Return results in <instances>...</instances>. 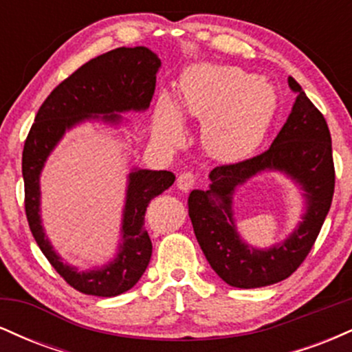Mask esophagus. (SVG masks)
<instances>
[{"label":"esophagus","instance_id":"obj_1","mask_svg":"<svg viewBox=\"0 0 352 352\" xmlns=\"http://www.w3.org/2000/svg\"><path fill=\"white\" fill-rule=\"evenodd\" d=\"M195 184H197L195 175L190 172L180 173L179 179H177V187H179L182 192H188V190H192L193 187H195Z\"/></svg>","mask_w":352,"mask_h":352}]
</instances>
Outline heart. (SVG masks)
<instances>
[{"instance_id":"obj_1","label":"heart","mask_w":352,"mask_h":352,"mask_svg":"<svg viewBox=\"0 0 352 352\" xmlns=\"http://www.w3.org/2000/svg\"><path fill=\"white\" fill-rule=\"evenodd\" d=\"M179 107L205 120L204 144L212 155L235 160L263 140L276 111V94L268 82L238 67L204 66L180 80ZM155 127L167 140L182 134L180 112L168 98L160 99Z\"/></svg>"}]
</instances>
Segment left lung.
Instances as JSON below:
<instances>
[{"label":"left lung","instance_id":"8db88e82","mask_svg":"<svg viewBox=\"0 0 352 352\" xmlns=\"http://www.w3.org/2000/svg\"><path fill=\"white\" fill-rule=\"evenodd\" d=\"M288 86L296 102L270 148L240 162L218 165L210 173V188L193 190L188 197V215L201 252L213 272L235 288H261L292 276L313 248L333 201L336 173L328 122L296 80L288 78ZM266 168L288 173L303 185L309 212L288 241L270 250H254L237 236L231 193Z\"/></svg>","mask_w":352,"mask_h":352}]
</instances>
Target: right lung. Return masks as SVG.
Listing matches in <instances>:
<instances>
[{"label":"right lung","instance_id":"1","mask_svg":"<svg viewBox=\"0 0 352 352\" xmlns=\"http://www.w3.org/2000/svg\"><path fill=\"white\" fill-rule=\"evenodd\" d=\"M160 59L144 46L117 47L87 60L47 96L39 107L23 148L24 210L28 223L44 256L67 285L92 296L111 298L131 289L140 280L152 256L145 232V210L152 199L175 182L167 170H135L129 175L120 252L102 270L79 273L52 252L39 220V173L66 129L91 116L119 122L116 112L145 111L155 92Z\"/></svg>","mask_w":352,"mask_h":352}]
</instances>
